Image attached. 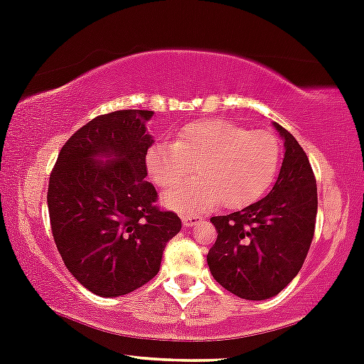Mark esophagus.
<instances>
[{
    "mask_svg": "<svg viewBox=\"0 0 364 364\" xmlns=\"http://www.w3.org/2000/svg\"><path fill=\"white\" fill-rule=\"evenodd\" d=\"M181 221L185 226H195L200 223V218H197V215H183Z\"/></svg>",
    "mask_w": 364,
    "mask_h": 364,
    "instance_id": "esophagus-1",
    "label": "esophagus"
}]
</instances>
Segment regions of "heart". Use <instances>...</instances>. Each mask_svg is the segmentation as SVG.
<instances>
[{"label":"heart","mask_w":364,"mask_h":364,"mask_svg":"<svg viewBox=\"0 0 364 364\" xmlns=\"http://www.w3.org/2000/svg\"><path fill=\"white\" fill-rule=\"evenodd\" d=\"M279 143L269 131H245L225 119L186 124L171 143H154L145 155L151 181L173 186L193 164L195 179L162 195V203L181 214H202L221 203L242 209L261 198L279 167Z\"/></svg>","instance_id":"b5f03b06"}]
</instances>
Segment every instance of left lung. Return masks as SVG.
Masks as SVG:
<instances>
[{"instance_id": "obj_1", "label": "left lung", "mask_w": 364, "mask_h": 364, "mask_svg": "<svg viewBox=\"0 0 364 364\" xmlns=\"http://www.w3.org/2000/svg\"><path fill=\"white\" fill-rule=\"evenodd\" d=\"M285 155L273 190L259 202L210 219L218 240L207 254L215 282L228 292L264 301L297 277L309 250L318 213L316 179L307 155L285 127L273 122Z\"/></svg>"}]
</instances>
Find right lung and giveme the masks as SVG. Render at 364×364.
<instances>
[{"label":"right lung","mask_w":364,"mask_h":364,"mask_svg":"<svg viewBox=\"0 0 364 364\" xmlns=\"http://www.w3.org/2000/svg\"><path fill=\"white\" fill-rule=\"evenodd\" d=\"M151 110H117L75 131L60 150L48 186L51 233L67 269L90 292L119 297L161 269L167 242L181 230L154 205L145 181Z\"/></svg>","instance_id":"1"}]
</instances>
